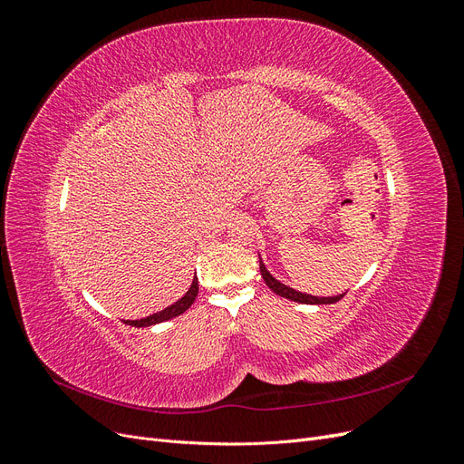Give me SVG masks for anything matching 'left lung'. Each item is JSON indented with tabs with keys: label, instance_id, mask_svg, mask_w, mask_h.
I'll use <instances>...</instances> for the list:
<instances>
[{
	"label": "left lung",
	"instance_id": "left-lung-1",
	"mask_svg": "<svg viewBox=\"0 0 464 464\" xmlns=\"http://www.w3.org/2000/svg\"><path fill=\"white\" fill-rule=\"evenodd\" d=\"M259 271H261V276L265 280V285L269 286L275 294H278V296H283L286 300H292V302H298V304H310V305H323V304H334L339 302L346 292L343 294H336V296H314V294H307V292H300L296 288H292L285 283H280V280L276 276L271 275V271L266 269V265L263 263L261 256H259Z\"/></svg>",
	"mask_w": 464,
	"mask_h": 464
}]
</instances>
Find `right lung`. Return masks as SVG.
Returning a JSON list of instances; mask_svg holds the SVG:
<instances>
[{
	"label": "right lung",
	"instance_id": "add662e5",
	"mask_svg": "<svg viewBox=\"0 0 464 464\" xmlns=\"http://www.w3.org/2000/svg\"><path fill=\"white\" fill-rule=\"evenodd\" d=\"M198 292H199V280H198V276H193L191 286L188 288V292L179 300H176L174 304L164 307V310H160L157 314H150V315L141 317V319H125V323H128V325H131V327H150V325H157V323H164L168 319L178 317V315L184 314L186 310H189V305L195 302V298H198Z\"/></svg>",
	"mask_w": 464,
	"mask_h": 464
}]
</instances>
